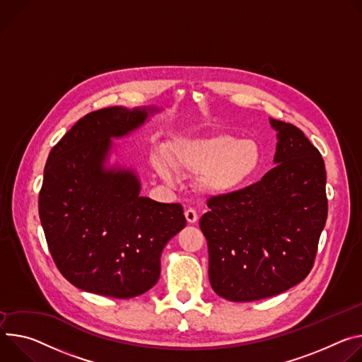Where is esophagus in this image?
Returning <instances> with one entry per match:
<instances>
[{
  "label": "esophagus",
  "mask_w": 362,
  "mask_h": 362,
  "mask_svg": "<svg viewBox=\"0 0 362 362\" xmlns=\"http://www.w3.org/2000/svg\"><path fill=\"white\" fill-rule=\"evenodd\" d=\"M184 214H185V218H187V221H188V223H191V224L197 223V220H198V214H197V211H195L194 209H187Z\"/></svg>",
  "instance_id": "1"
}]
</instances>
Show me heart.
Instances as JSON below:
<instances>
[{
  "label": "heart",
  "instance_id": "1",
  "mask_svg": "<svg viewBox=\"0 0 362 362\" xmlns=\"http://www.w3.org/2000/svg\"><path fill=\"white\" fill-rule=\"evenodd\" d=\"M151 160L155 173L168 185L175 184V170L199 175L198 185L204 192L223 195L243 187L256 174L262 151L252 139L217 135L177 141L167 156L153 153Z\"/></svg>",
  "mask_w": 362,
  "mask_h": 362
}]
</instances>
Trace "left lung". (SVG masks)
Returning <instances> with one entry per match:
<instances>
[{
    "label": "left lung",
    "mask_w": 362,
    "mask_h": 362,
    "mask_svg": "<svg viewBox=\"0 0 362 362\" xmlns=\"http://www.w3.org/2000/svg\"><path fill=\"white\" fill-rule=\"evenodd\" d=\"M269 120L277 132L274 168L256 184L211 197L210 211L199 218L211 288L231 302L270 298L300 284L327 223L322 156L299 128Z\"/></svg>",
    "instance_id": "1"
}]
</instances>
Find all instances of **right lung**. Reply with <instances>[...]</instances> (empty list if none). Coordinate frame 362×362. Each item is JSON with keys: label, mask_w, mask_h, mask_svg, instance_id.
<instances>
[{"label": "right lung", "mask_w": 362, "mask_h": 362, "mask_svg": "<svg viewBox=\"0 0 362 362\" xmlns=\"http://www.w3.org/2000/svg\"><path fill=\"white\" fill-rule=\"evenodd\" d=\"M158 112L112 106L83 116L49 153L38 214L60 273L76 288L128 299L159 279L160 255L187 220L181 204L141 197L132 168L106 167L112 138Z\"/></svg>", "instance_id": "right-lung-1"}]
</instances>
